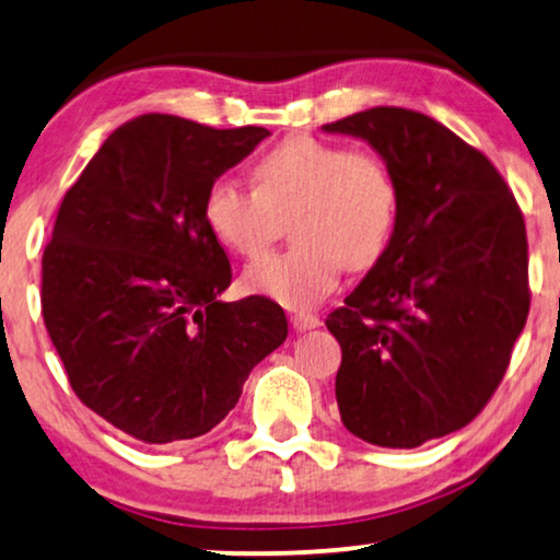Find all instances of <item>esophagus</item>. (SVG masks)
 <instances>
[{
	"label": "esophagus",
	"mask_w": 560,
	"mask_h": 560,
	"mask_svg": "<svg viewBox=\"0 0 560 560\" xmlns=\"http://www.w3.org/2000/svg\"><path fill=\"white\" fill-rule=\"evenodd\" d=\"M319 324H322L319 316H314V314H294V316H291V327H294L296 331L316 329Z\"/></svg>",
	"instance_id": "1"
}]
</instances>
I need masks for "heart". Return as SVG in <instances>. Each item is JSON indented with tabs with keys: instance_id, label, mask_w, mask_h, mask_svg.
<instances>
[{
	"instance_id": "1",
	"label": "heart",
	"mask_w": 560,
	"mask_h": 560,
	"mask_svg": "<svg viewBox=\"0 0 560 560\" xmlns=\"http://www.w3.org/2000/svg\"><path fill=\"white\" fill-rule=\"evenodd\" d=\"M203 219L229 252L246 258L269 248L287 219L294 244L254 261L244 283L306 308L337 287L345 266L364 271L380 261L395 231L397 188L377 155L294 136L258 158L254 188L215 178Z\"/></svg>"
}]
</instances>
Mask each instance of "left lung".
<instances>
[{
  "mask_svg": "<svg viewBox=\"0 0 560 560\" xmlns=\"http://www.w3.org/2000/svg\"><path fill=\"white\" fill-rule=\"evenodd\" d=\"M324 130L366 140L397 188L385 254L327 316L341 422L420 447L472 422L508 370L530 306L523 213L495 165L428 115L372 107Z\"/></svg>",
  "mask_w": 560,
  "mask_h": 560,
  "instance_id": "left-lung-1",
  "label": "left lung"
}]
</instances>
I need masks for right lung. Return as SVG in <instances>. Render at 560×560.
Returning <instances> with one entry per match:
<instances>
[{"mask_svg":"<svg viewBox=\"0 0 560 560\" xmlns=\"http://www.w3.org/2000/svg\"><path fill=\"white\" fill-rule=\"evenodd\" d=\"M266 136L140 115L57 211L42 256L49 339L82 405L148 445L211 432L289 334L271 299L219 302L231 264L203 219L208 186Z\"/></svg>","mask_w":560,"mask_h":560,"instance_id":"1","label":"right lung"}]
</instances>
